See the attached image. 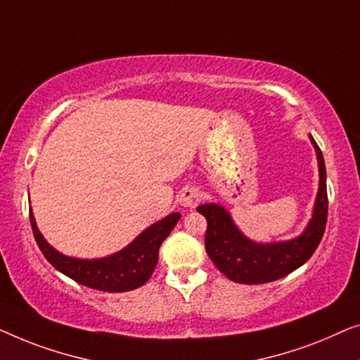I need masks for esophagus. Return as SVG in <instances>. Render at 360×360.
<instances>
[{"instance_id":"obj_1","label":"esophagus","mask_w":360,"mask_h":360,"mask_svg":"<svg viewBox=\"0 0 360 360\" xmlns=\"http://www.w3.org/2000/svg\"><path fill=\"white\" fill-rule=\"evenodd\" d=\"M178 200H179V204L182 207H186V209H192V207H195L197 204H199V200H200L199 187L186 186L184 189L181 191Z\"/></svg>"}]
</instances>
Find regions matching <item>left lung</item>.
I'll use <instances>...</instances> for the list:
<instances>
[{
	"mask_svg": "<svg viewBox=\"0 0 360 360\" xmlns=\"http://www.w3.org/2000/svg\"><path fill=\"white\" fill-rule=\"evenodd\" d=\"M315 146L320 187L310 224L300 236L279 243H255L243 235L233 224L231 217L221 205L204 204L197 212L205 217V251L221 274L238 283H266L290 274L310 259L320 245L328 219L326 168L323 153L310 135Z\"/></svg>",
	"mask_w": 360,
	"mask_h": 360,
	"instance_id": "left-lung-1",
	"label": "left lung"
}]
</instances>
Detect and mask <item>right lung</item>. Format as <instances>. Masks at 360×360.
I'll list each match as a JSON object with an SVG mask.
<instances>
[{"instance_id":"add662e5","label":"right lung","mask_w":360,"mask_h":360,"mask_svg":"<svg viewBox=\"0 0 360 360\" xmlns=\"http://www.w3.org/2000/svg\"><path fill=\"white\" fill-rule=\"evenodd\" d=\"M29 217L35 241H37L45 259L55 269L81 285L96 288V290L129 292L143 285L153 274L155 267L158 264L161 243L178 224L181 214L174 212L166 219L156 221L145 231H141L122 251L108 257H101V259H78V257L62 255L44 240L42 233L39 231L37 224H35L32 210H29Z\"/></svg>"}]
</instances>
